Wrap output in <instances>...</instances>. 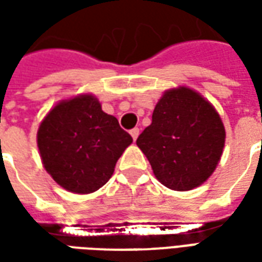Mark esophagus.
<instances>
[{"mask_svg":"<svg viewBox=\"0 0 262 262\" xmlns=\"http://www.w3.org/2000/svg\"><path fill=\"white\" fill-rule=\"evenodd\" d=\"M130 135L132 137H133V140H136L137 136H139V127H133L130 130Z\"/></svg>","mask_w":262,"mask_h":262,"instance_id":"obj_1","label":"esophagus"}]
</instances>
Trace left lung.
<instances>
[{
    "mask_svg": "<svg viewBox=\"0 0 262 262\" xmlns=\"http://www.w3.org/2000/svg\"><path fill=\"white\" fill-rule=\"evenodd\" d=\"M225 137V126L213 106L198 92L181 86L163 95L151 125L136 143L163 185L189 191L212 176Z\"/></svg>",
    "mask_w": 262,
    "mask_h": 262,
    "instance_id": "8db88e82",
    "label": "left lung"
}]
</instances>
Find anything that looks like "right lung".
<instances>
[{
  "label": "right lung",
  "mask_w": 262,
  "mask_h": 262,
  "mask_svg": "<svg viewBox=\"0 0 262 262\" xmlns=\"http://www.w3.org/2000/svg\"><path fill=\"white\" fill-rule=\"evenodd\" d=\"M132 142L92 95L56 105L37 132L45 168L60 187L74 193H91L105 185Z\"/></svg>",
  "instance_id": "obj_1"
}]
</instances>
